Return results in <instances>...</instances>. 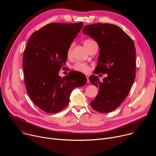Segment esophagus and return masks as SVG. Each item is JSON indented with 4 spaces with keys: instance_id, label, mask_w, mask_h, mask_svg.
I'll list each match as a JSON object with an SVG mask.
<instances>
[{
    "instance_id": "1",
    "label": "esophagus",
    "mask_w": 156,
    "mask_h": 156,
    "mask_svg": "<svg viewBox=\"0 0 156 156\" xmlns=\"http://www.w3.org/2000/svg\"><path fill=\"white\" fill-rule=\"evenodd\" d=\"M86 78H87V83H89L90 82V80H89V75H86Z\"/></svg>"
}]
</instances>
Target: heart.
Segmentation results:
<instances>
[{
    "instance_id": "obj_1",
    "label": "heart",
    "mask_w": 156,
    "mask_h": 156,
    "mask_svg": "<svg viewBox=\"0 0 156 156\" xmlns=\"http://www.w3.org/2000/svg\"><path fill=\"white\" fill-rule=\"evenodd\" d=\"M96 43L94 41L92 40V39H86L84 41V46L86 48V49L88 50L91 48V46L93 45V44ZM71 50H72V46H70L68 50V55H70L71 53ZM73 68L75 70L81 72V73H87L89 70H90V68H89V66L85 63H82V62H77L73 66Z\"/></svg>"
}]
</instances>
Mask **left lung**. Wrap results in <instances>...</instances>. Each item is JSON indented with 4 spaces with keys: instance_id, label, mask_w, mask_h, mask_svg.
<instances>
[{
    "instance_id": "obj_1",
    "label": "left lung",
    "mask_w": 156,
    "mask_h": 156,
    "mask_svg": "<svg viewBox=\"0 0 156 156\" xmlns=\"http://www.w3.org/2000/svg\"><path fill=\"white\" fill-rule=\"evenodd\" d=\"M83 33L94 39L100 49L94 73L107 75L103 81L94 75L89 77L90 82L99 87L91 105L100 113L112 112L126 99L135 79L134 42L120 28L109 23L86 25Z\"/></svg>"
}]
</instances>
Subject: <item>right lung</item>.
<instances>
[{
    "mask_svg": "<svg viewBox=\"0 0 156 156\" xmlns=\"http://www.w3.org/2000/svg\"><path fill=\"white\" fill-rule=\"evenodd\" d=\"M83 26L81 22L48 24L28 40L23 58L26 89L36 105L47 113L63 109L73 89L86 83V75L79 72L71 71L64 77L58 75L71 43Z\"/></svg>",
    "mask_w": 156,
    "mask_h": 156,
    "instance_id": "right-lung-1",
    "label": "right lung"
}]
</instances>
